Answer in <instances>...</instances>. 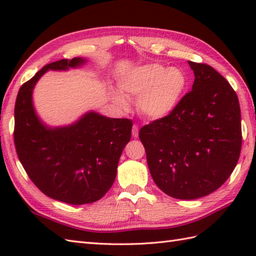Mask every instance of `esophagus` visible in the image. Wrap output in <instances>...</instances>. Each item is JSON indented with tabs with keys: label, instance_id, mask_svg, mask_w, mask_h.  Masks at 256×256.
Masks as SVG:
<instances>
[{
	"label": "esophagus",
	"instance_id": "1",
	"mask_svg": "<svg viewBox=\"0 0 256 256\" xmlns=\"http://www.w3.org/2000/svg\"><path fill=\"white\" fill-rule=\"evenodd\" d=\"M138 125H136V124H134L133 125V128H132V135H133V138H138Z\"/></svg>",
	"mask_w": 256,
	"mask_h": 256
}]
</instances>
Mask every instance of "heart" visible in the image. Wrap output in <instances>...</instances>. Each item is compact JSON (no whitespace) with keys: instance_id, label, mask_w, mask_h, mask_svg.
I'll list each match as a JSON object with an SVG mask.
<instances>
[{"instance_id":"1","label":"heart","mask_w":256,"mask_h":256,"mask_svg":"<svg viewBox=\"0 0 256 256\" xmlns=\"http://www.w3.org/2000/svg\"><path fill=\"white\" fill-rule=\"evenodd\" d=\"M188 86L182 69L166 68L160 64H148L132 69L120 80L121 92H113V100L124 108L128 99H138V108L144 116L162 118L175 110Z\"/></svg>"}]
</instances>
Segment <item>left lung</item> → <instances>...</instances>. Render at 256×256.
Returning <instances> with one entry per match:
<instances>
[{"instance_id": "left-lung-1", "label": "left lung", "mask_w": 256, "mask_h": 256, "mask_svg": "<svg viewBox=\"0 0 256 256\" xmlns=\"http://www.w3.org/2000/svg\"><path fill=\"white\" fill-rule=\"evenodd\" d=\"M188 64L194 74L192 91L170 116L138 134L157 187L184 200L220 188L236 168L242 145L236 91L209 64Z\"/></svg>"}]
</instances>
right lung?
<instances>
[{
    "label": "right lung",
    "mask_w": 256,
    "mask_h": 256,
    "mask_svg": "<svg viewBox=\"0 0 256 256\" xmlns=\"http://www.w3.org/2000/svg\"><path fill=\"white\" fill-rule=\"evenodd\" d=\"M86 62L76 57L46 64L20 86L14 110L15 148L27 175L42 192L69 204L94 202L112 187L133 125L128 118H111L94 111L59 128L47 126L37 116L32 90L42 76Z\"/></svg>",
    "instance_id": "add662e5"
}]
</instances>
